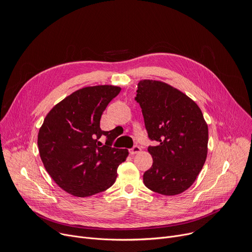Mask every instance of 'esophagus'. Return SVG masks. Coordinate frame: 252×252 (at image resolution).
I'll list each match as a JSON object with an SVG mask.
<instances>
[{"label":"esophagus","instance_id":"34e87169","mask_svg":"<svg viewBox=\"0 0 252 252\" xmlns=\"http://www.w3.org/2000/svg\"><path fill=\"white\" fill-rule=\"evenodd\" d=\"M141 152V148L138 145H134L131 149H129V154L130 155H134V154H138Z\"/></svg>","mask_w":252,"mask_h":252}]
</instances>
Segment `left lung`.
I'll use <instances>...</instances> for the list:
<instances>
[{"instance_id":"1","label":"left lung","mask_w":252,"mask_h":252,"mask_svg":"<svg viewBox=\"0 0 252 252\" xmlns=\"http://www.w3.org/2000/svg\"><path fill=\"white\" fill-rule=\"evenodd\" d=\"M142 108L152 167L144 174L150 190L167 196L186 191L207 157L208 126L199 106L171 85L155 80L138 83L134 98Z\"/></svg>"}]
</instances>
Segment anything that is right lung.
<instances>
[{
    "instance_id": "right-lung-1",
    "label": "right lung",
    "mask_w": 252,
    "mask_h": 252,
    "mask_svg": "<svg viewBox=\"0 0 252 252\" xmlns=\"http://www.w3.org/2000/svg\"><path fill=\"white\" fill-rule=\"evenodd\" d=\"M121 87L89 86L56 104L38 133L43 165L56 184L76 197H88L113 185L128 151L112 148V130L100 128V118ZM106 136L102 145L99 139Z\"/></svg>"
}]
</instances>
